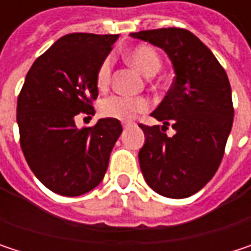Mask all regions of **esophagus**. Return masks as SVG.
Here are the masks:
<instances>
[{
  "label": "esophagus",
  "mask_w": 251,
  "mask_h": 251,
  "mask_svg": "<svg viewBox=\"0 0 251 251\" xmlns=\"http://www.w3.org/2000/svg\"><path fill=\"white\" fill-rule=\"evenodd\" d=\"M129 126H132V124H124V129H127Z\"/></svg>",
  "instance_id": "esophagus-1"
}]
</instances>
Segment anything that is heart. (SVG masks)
I'll use <instances>...</instances> for the list:
<instances>
[{
	"instance_id": "heart-1",
	"label": "heart",
	"mask_w": 251,
	"mask_h": 251,
	"mask_svg": "<svg viewBox=\"0 0 251 251\" xmlns=\"http://www.w3.org/2000/svg\"><path fill=\"white\" fill-rule=\"evenodd\" d=\"M126 59L138 68L144 75H154L161 67V59L157 50L148 45H138L125 52ZM112 76V59L106 58L97 68L96 85L99 90H104L110 84ZM150 109V103L145 99H132L125 96H110L100 101L99 110L104 118L118 121H132L136 115Z\"/></svg>"
}]
</instances>
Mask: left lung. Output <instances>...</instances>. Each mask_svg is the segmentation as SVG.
I'll return each mask as SVG.
<instances>
[{
    "label": "left lung",
    "mask_w": 251,
    "mask_h": 251,
    "mask_svg": "<svg viewBox=\"0 0 251 251\" xmlns=\"http://www.w3.org/2000/svg\"><path fill=\"white\" fill-rule=\"evenodd\" d=\"M161 48L175 68V81L151 113L163 126L139 125L145 144L139 167L148 186L166 198H189L217 173L231 132L234 107L224 68L193 33L169 27L130 33ZM169 125L176 130L167 137Z\"/></svg>",
    "instance_id": "8db88e82"
}]
</instances>
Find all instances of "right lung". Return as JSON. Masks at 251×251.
Listing matches in <instances>:
<instances>
[{"mask_svg": "<svg viewBox=\"0 0 251 251\" xmlns=\"http://www.w3.org/2000/svg\"><path fill=\"white\" fill-rule=\"evenodd\" d=\"M119 34L71 33L40 55L17 99L20 145L34 176L52 192L79 196L106 175L122 133L118 119L104 118L78 129V113L94 115L96 73Z\"/></svg>", "mask_w": 251, "mask_h": 251, "instance_id": "add662e5", "label": "right lung"}]
</instances>
